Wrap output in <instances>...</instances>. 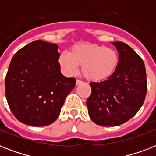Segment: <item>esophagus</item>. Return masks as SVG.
<instances>
[{
	"instance_id": "esophagus-1",
	"label": "esophagus",
	"mask_w": 156,
	"mask_h": 156,
	"mask_svg": "<svg viewBox=\"0 0 156 156\" xmlns=\"http://www.w3.org/2000/svg\"><path fill=\"white\" fill-rule=\"evenodd\" d=\"M82 83H83V82H82V81H80V80H77L76 81V85L78 86V85H80V84H82Z\"/></svg>"
}]
</instances>
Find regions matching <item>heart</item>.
Here are the masks:
<instances>
[{"instance_id": "1", "label": "heart", "mask_w": 156, "mask_h": 156, "mask_svg": "<svg viewBox=\"0 0 156 156\" xmlns=\"http://www.w3.org/2000/svg\"><path fill=\"white\" fill-rule=\"evenodd\" d=\"M58 62L68 75H73L82 66V73L87 79L99 82L113 74L118 66L119 56L116 50L104 45L83 44L73 46L69 53L60 54Z\"/></svg>"}]
</instances>
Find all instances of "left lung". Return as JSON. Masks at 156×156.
<instances>
[{
  "label": "left lung",
  "mask_w": 156,
  "mask_h": 156,
  "mask_svg": "<svg viewBox=\"0 0 156 156\" xmlns=\"http://www.w3.org/2000/svg\"><path fill=\"white\" fill-rule=\"evenodd\" d=\"M112 44L118 51V66L107 80L90 83L91 94L87 100L90 119L102 126H120L132 118L147 90L143 59L125 43Z\"/></svg>",
  "instance_id": "left-lung-1"
}]
</instances>
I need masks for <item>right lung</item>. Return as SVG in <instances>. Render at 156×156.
Wrapping results in <instances>:
<instances>
[{
	"mask_svg": "<svg viewBox=\"0 0 156 156\" xmlns=\"http://www.w3.org/2000/svg\"><path fill=\"white\" fill-rule=\"evenodd\" d=\"M58 46L35 40L14 54L5 80L9 107L16 118L31 126L53 123L76 84L61 73Z\"/></svg>",
	"mask_w": 156,
	"mask_h": 156,
	"instance_id": "add662e5",
	"label": "right lung"
}]
</instances>
